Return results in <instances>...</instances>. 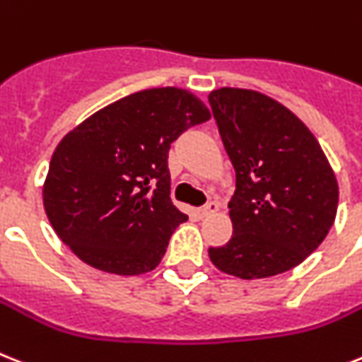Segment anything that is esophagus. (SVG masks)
Wrapping results in <instances>:
<instances>
[{
  "instance_id": "34e87169",
  "label": "esophagus",
  "mask_w": 362,
  "mask_h": 362,
  "mask_svg": "<svg viewBox=\"0 0 362 362\" xmlns=\"http://www.w3.org/2000/svg\"><path fill=\"white\" fill-rule=\"evenodd\" d=\"M217 210H219V204H217L216 201H210L201 208V216H204V217L211 216V214H216Z\"/></svg>"
}]
</instances>
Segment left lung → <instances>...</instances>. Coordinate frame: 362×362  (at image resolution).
Listing matches in <instances>:
<instances>
[{"mask_svg": "<svg viewBox=\"0 0 362 362\" xmlns=\"http://www.w3.org/2000/svg\"><path fill=\"white\" fill-rule=\"evenodd\" d=\"M236 171L232 238L210 247L211 264L240 279L292 269L333 227L339 184L310 130L283 104L247 89L208 96Z\"/></svg>", "mask_w": 362, "mask_h": 362, "instance_id": "8db88e82", "label": "left lung"}]
</instances>
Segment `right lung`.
<instances>
[{"label":"right lung","instance_id":"obj_1","mask_svg":"<svg viewBox=\"0 0 362 362\" xmlns=\"http://www.w3.org/2000/svg\"><path fill=\"white\" fill-rule=\"evenodd\" d=\"M208 119L189 90L161 87L117 100L64 135L42 189L63 243L102 272H152L187 219L169 197V148Z\"/></svg>","mask_w":362,"mask_h":362}]
</instances>
